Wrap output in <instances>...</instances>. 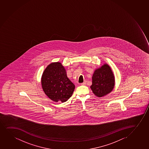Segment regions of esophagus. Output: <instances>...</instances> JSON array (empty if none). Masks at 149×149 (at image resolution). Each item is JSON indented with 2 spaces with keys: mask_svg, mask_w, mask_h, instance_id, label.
Masks as SVG:
<instances>
[{
  "mask_svg": "<svg viewBox=\"0 0 149 149\" xmlns=\"http://www.w3.org/2000/svg\"><path fill=\"white\" fill-rule=\"evenodd\" d=\"M86 84V81H84L83 83H81V85H85Z\"/></svg>",
  "mask_w": 149,
  "mask_h": 149,
  "instance_id": "1",
  "label": "esophagus"
}]
</instances>
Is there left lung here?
Returning a JSON list of instances; mask_svg holds the SVG:
<instances>
[{
	"instance_id": "8db88e82",
	"label": "left lung",
	"mask_w": 149,
	"mask_h": 149,
	"mask_svg": "<svg viewBox=\"0 0 149 149\" xmlns=\"http://www.w3.org/2000/svg\"><path fill=\"white\" fill-rule=\"evenodd\" d=\"M115 86V76L108 64H104L95 70L92 77L91 88L95 95L99 97L110 93Z\"/></svg>"
}]
</instances>
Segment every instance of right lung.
<instances>
[{"label": "right lung", "mask_w": 149, "mask_h": 149, "mask_svg": "<svg viewBox=\"0 0 149 149\" xmlns=\"http://www.w3.org/2000/svg\"><path fill=\"white\" fill-rule=\"evenodd\" d=\"M41 85L45 94L55 102L68 101L75 87L60 62L52 63L47 66L42 75Z\"/></svg>", "instance_id": "obj_1"}]
</instances>
